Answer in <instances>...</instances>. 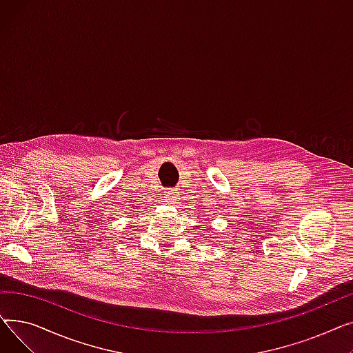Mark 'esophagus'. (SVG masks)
Segmentation results:
<instances>
[{
    "instance_id": "esophagus-1",
    "label": "esophagus",
    "mask_w": 353,
    "mask_h": 353,
    "mask_svg": "<svg viewBox=\"0 0 353 353\" xmlns=\"http://www.w3.org/2000/svg\"><path fill=\"white\" fill-rule=\"evenodd\" d=\"M164 196H165V201H170L172 205H177L179 200H180V194L174 189H169L164 193Z\"/></svg>"
}]
</instances>
